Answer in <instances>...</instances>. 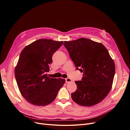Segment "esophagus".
<instances>
[{
    "label": "esophagus",
    "mask_w": 130,
    "mask_h": 130,
    "mask_svg": "<svg viewBox=\"0 0 130 130\" xmlns=\"http://www.w3.org/2000/svg\"><path fill=\"white\" fill-rule=\"evenodd\" d=\"M71 81H72V79H70V78H68L66 79V83L70 82H71Z\"/></svg>",
    "instance_id": "obj_1"
}]
</instances>
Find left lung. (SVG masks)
Returning <instances> with one entry per match:
<instances>
[{"instance_id": "obj_1", "label": "left lung", "mask_w": 130, "mask_h": 130, "mask_svg": "<svg viewBox=\"0 0 130 130\" xmlns=\"http://www.w3.org/2000/svg\"><path fill=\"white\" fill-rule=\"evenodd\" d=\"M63 45L76 69L83 72L82 80L75 81L77 87L71 94L72 100L83 106L99 103L110 92L115 74L108 51L102 44L85 38L64 41Z\"/></svg>"}]
</instances>
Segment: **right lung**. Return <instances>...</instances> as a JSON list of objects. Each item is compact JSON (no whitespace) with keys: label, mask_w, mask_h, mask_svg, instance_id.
I'll return each mask as SVG.
<instances>
[{"label":"right lung","mask_w":130,"mask_h":130,"mask_svg":"<svg viewBox=\"0 0 130 130\" xmlns=\"http://www.w3.org/2000/svg\"><path fill=\"white\" fill-rule=\"evenodd\" d=\"M63 41L39 39L22 51L15 69L19 89L24 98L38 106H46L56 98L65 79L49 77V64Z\"/></svg>","instance_id":"1"}]
</instances>
